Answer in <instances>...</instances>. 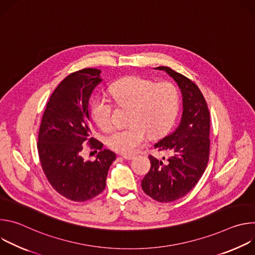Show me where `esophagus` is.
Returning <instances> with one entry per match:
<instances>
[{"mask_svg": "<svg viewBox=\"0 0 255 255\" xmlns=\"http://www.w3.org/2000/svg\"><path fill=\"white\" fill-rule=\"evenodd\" d=\"M122 157H123L124 159H126V160H131V159H133V158H134V155H127V154H123V155H122Z\"/></svg>", "mask_w": 255, "mask_h": 255, "instance_id": "obj_1", "label": "esophagus"}]
</instances>
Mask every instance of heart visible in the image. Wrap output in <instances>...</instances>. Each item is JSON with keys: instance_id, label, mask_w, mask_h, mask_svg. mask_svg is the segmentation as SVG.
<instances>
[{"instance_id": "b5f03b06", "label": "heart", "mask_w": 255, "mask_h": 255, "mask_svg": "<svg viewBox=\"0 0 255 255\" xmlns=\"http://www.w3.org/2000/svg\"><path fill=\"white\" fill-rule=\"evenodd\" d=\"M110 93L119 106L130 107L129 126L112 131L106 137L111 149L132 154L145 142L147 133L156 137L167 131L175 120L179 109V92L169 82L155 83L139 77H125L110 88ZM114 104L106 96H97L91 104V116L103 130L112 126Z\"/></svg>"}]
</instances>
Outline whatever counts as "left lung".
I'll use <instances>...</instances> for the list:
<instances>
[{
    "label": "left lung",
    "mask_w": 255,
    "mask_h": 255,
    "mask_svg": "<svg viewBox=\"0 0 255 255\" xmlns=\"http://www.w3.org/2000/svg\"><path fill=\"white\" fill-rule=\"evenodd\" d=\"M165 70L177 83L183 95V115L173 133L158 141V151H170L166 161L149 155L150 169L141 181L144 193L160 203L186 196L203 175L210 153V113L198 86L167 66Z\"/></svg>",
    "instance_id": "8db88e82"
}]
</instances>
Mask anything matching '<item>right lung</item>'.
Segmentation results:
<instances>
[{
	"instance_id": "add662e5",
	"label": "right lung",
	"mask_w": 255,
	"mask_h": 255,
	"mask_svg": "<svg viewBox=\"0 0 255 255\" xmlns=\"http://www.w3.org/2000/svg\"><path fill=\"white\" fill-rule=\"evenodd\" d=\"M101 71L84 68L67 76L50 96L39 128L37 149L42 169L52 188L74 202L101 194L116 159L114 152L102 149L103 144L92 137L89 101L102 82ZM87 146L99 150L95 162L81 157Z\"/></svg>"
}]
</instances>
